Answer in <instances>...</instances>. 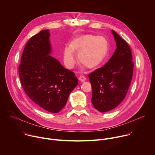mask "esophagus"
Wrapping results in <instances>:
<instances>
[{
  "label": "esophagus",
  "mask_w": 155,
  "mask_h": 155,
  "mask_svg": "<svg viewBox=\"0 0 155 155\" xmlns=\"http://www.w3.org/2000/svg\"><path fill=\"white\" fill-rule=\"evenodd\" d=\"M79 80L81 81V82H84L86 80V77L83 75H80L79 77Z\"/></svg>",
  "instance_id": "esophagus-1"
}]
</instances>
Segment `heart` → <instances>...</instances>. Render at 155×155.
I'll use <instances>...</instances> for the list:
<instances>
[{
	"mask_svg": "<svg viewBox=\"0 0 155 155\" xmlns=\"http://www.w3.org/2000/svg\"><path fill=\"white\" fill-rule=\"evenodd\" d=\"M108 50V42L105 37L93 34L80 35L64 47V62L68 68H73L76 63L75 52H78V60L81 64L87 68H94L104 61Z\"/></svg>",
	"mask_w": 155,
	"mask_h": 155,
	"instance_id": "1",
	"label": "heart"
}]
</instances>
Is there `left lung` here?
I'll return each mask as SVG.
<instances>
[{"label": "left lung", "instance_id": "left-lung-1", "mask_svg": "<svg viewBox=\"0 0 155 155\" xmlns=\"http://www.w3.org/2000/svg\"><path fill=\"white\" fill-rule=\"evenodd\" d=\"M112 32L117 47L115 51L103 67L89 74L93 92L91 102L101 112L110 111L123 101L134 71L130 48L115 31Z\"/></svg>", "mask_w": 155, "mask_h": 155}]
</instances>
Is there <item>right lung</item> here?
Wrapping results in <instances>:
<instances>
[{"mask_svg":"<svg viewBox=\"0 0 155 155\" xmlns=\"http://www.w3.org/2000/svg\"><path fill=\"white\" fill-rule=\"evenodd\" d=\"M49 29L32 36L23 50L18 71L21 84L29 98L40 108L58 113L78 85L75 74L50 55Z\"/></svg>","mask_w":155,"mask_h":155,"instance_id":"1","label":"right lung"}]
</instances>
